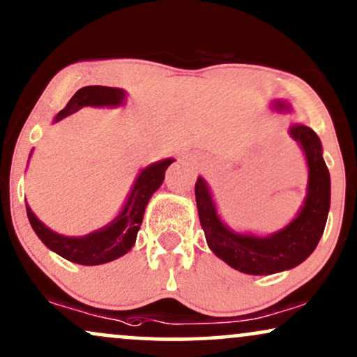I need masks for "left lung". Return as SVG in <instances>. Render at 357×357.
<instances>
[{"label": "left lung", "mask_w": 357, "mask_h": 357, "mask_svg": "<svg viewBox=\"0 0 357 357\" xmlns=\"http://www.w3.org/2000/svg\"><path fill=\"white\" fill-rule=\"evenodd\" d=\"M270 107L280 112L291 110V105L285 100H273ZM288 133L305 155L308 184L298 214L280 231L268 236L234 231L220 219L209 184L202 176L197 178L194 188L207 245L229 267L242 273L272 275L296 267L313 254L326 225L331 179L323 160L321 142L310 126L301 123L290 125Z\"/></svg>", "instance_id": "obj_1"}]
</instances>
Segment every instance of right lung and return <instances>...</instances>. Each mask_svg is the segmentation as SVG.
<instances>
[{"mask_svg":"<svg viewBox=\"0 0 357 357\" xmlns=\"http://www.w3.org/2000/svg\"><path fill=\"white\" fill-rule=\"evenodd\" d=\"M125 100L126 92L123 89L89 85V87H82L74 93V97L67 102V105L56 115L54 123L75 114L84 107L114 108L123 105ZM31 155H33V151L29 153V158ZM173 161L174 158H166V160L148 165L146 168L139 171L119 215L112 222L97 229V231L80 237L62 236V234H57L52 229H49L44 222H40L33 209L26 204L31 227L34 229L36 236L40 238V242L47 249L64 257L66 260L74 261V264L102 265L107 264V261L120 259L135 245L148 201L156 192V189L163 184L165 171L168 169V166Z\"/></svg>","mask_w":357,"mask_h":357,"instance_id":"add662e5","label":"right lung"}]
</instances>
